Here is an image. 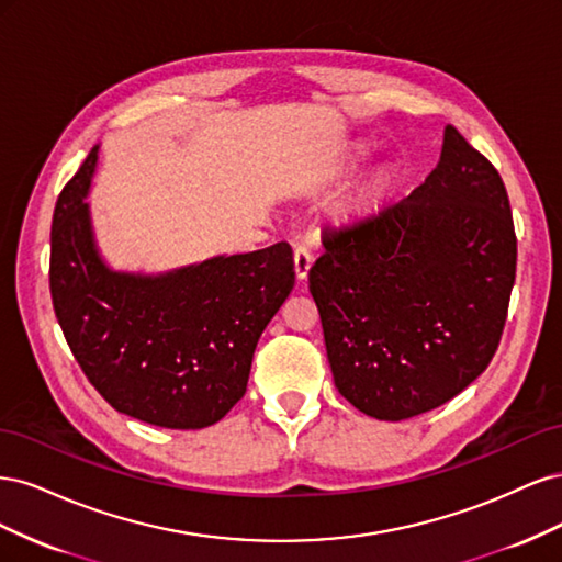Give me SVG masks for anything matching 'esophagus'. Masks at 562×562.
Returning <instances> with one entry per match:
<instances>
[{
    "mask_svg": "<svg viewBox=\"0 0 562 562\" xmlns=\"http://www.w3.org/2000/svg\"><path fill=\"white\" fill-rule=\"evenodd\" d=\"M310 267H312V252H310V248L307 246H297L295 248V277L300 281L307 279Z\"/></svg>",
    "mask_w": 562,
    "mask_h": 562,
    "instance_id": "34e87169",
    "label": "esophagus"
}]
</instances>
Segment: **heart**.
<instances>
[{
	"label": "heart",
	"instance_id": "1",
	"mask_svg": "<svg viewBox=\"0 0 562 562\" xmlns=\"http://www.w3.org/2000/svg\"><path fill=\"white\" fill-rule=\"evenodd\" d=\"M391 184H394V178L391 173H378L372 176L359 192H356L349 203H347V213L351 215H366L375 211L380 203L384 201V196L389 194Z\"/></svg>",
	"mask_w": 562,
	"mask_h": 562
}]
</instances>
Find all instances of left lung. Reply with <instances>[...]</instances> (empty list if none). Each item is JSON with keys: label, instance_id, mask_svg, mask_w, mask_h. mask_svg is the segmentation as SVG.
<instances>
[{"label": "left lung", "instance_id": "8db88e82", "mask_svg": "<svg viewBox=\"0 0 562 562\" xmlns=\"http://www.w3.org/2000/svg\"><path fill=\"white\" fill-rule=\"evenodd\" d=\"M321 241L310 291L335 386L353 407L401 422L490 366L516 281V229L497 168L454 126L411 196Z\"/></svg>", "mask_w": 562, "mask_h": 562}]
</instances>
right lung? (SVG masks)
I'll use <instances>...</instances> for the list:
<instances>
[{
	"mask_svg": "<svg viewBox=\"0 0 562 562\" xmlns=\"http://www.w3.org/2000/svg\"><path fill=\"white\" fill-rule=\"evenodd\" d=\"M98 147L63 187L48 285L83 375L114 411L164 429H203L246 394L252 351L295 285L285 241L145 277L100 260L89 203Z\"/></svg>",
	"mask_w": 562,
	"mask_h": 562,
	"instance_id": "right-lung-1",
	"label": "right lung"
}]
</instances>
